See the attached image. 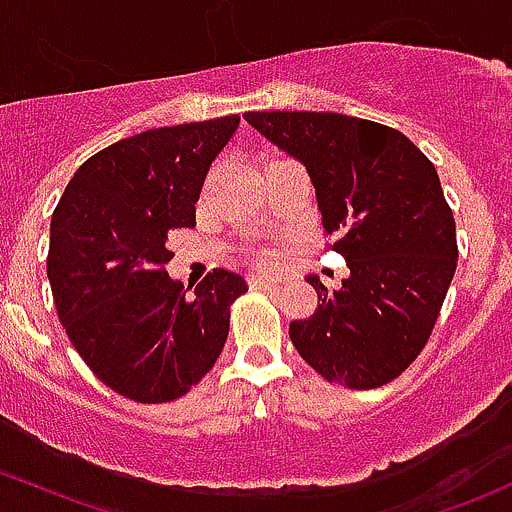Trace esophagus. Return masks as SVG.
<instances>
[{
	"instance_id": "34e87169",
	"label": "esophagus",
	"mask_w": 512,
	"mask_h": 512,
	"mask_svg": "<svg viewBox=\"0 0 512 512\" xmlns=\"http://www.w3.org/2000/svg\"><path fill=\"white\" fill-rule=\"evenodd\" d=\"M250 285L255 287V289H277V282L265 280V277H252Z\"/></svg>"
}]
</instances>
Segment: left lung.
<instances>
[{"label":"left lung","instance_id":"obj_1","mask_svg":"<svg viewBox=\"0 0 512 512\" xmlns=\"http://www.w3.org/2000/svg\"><path fill=\"white\" fill-rule=\"evenodd\" d=\"M245 121L307 168L332 250L349 277L289 324L327 381L376 389L426 347L456 272L453 213L433 163L396 128L342 113L247 111Z\"/></svg>","mask_w":512,"mask_h":512}]
</instances>
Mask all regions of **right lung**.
<instances>
[{"mask_svg": "<svg viewBox=\"0 0 512 512\" xmlns=\"http://www.w3.org/2000/svg\"><path fill=\"white\" fill-rule=\"evenodd\" d=\"M240 116L153 128L74 173L54 215L46 275L56 312L98 379L138 404L188 394L218 361L245 277L213 270L193 297L165 272L168 232L195 203Z\"/></svg>", "mask_w": 512, "mask_h": 512, "instance_id": "obj_1", "label": "right lung"}]
</instances>
